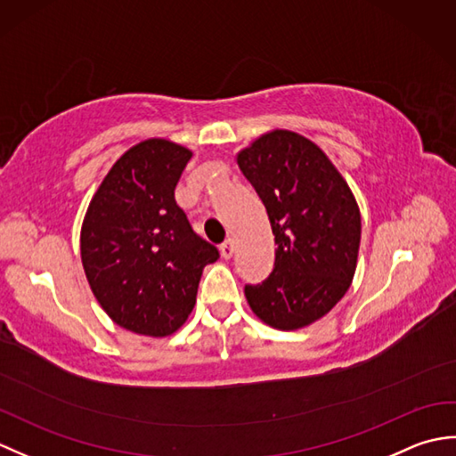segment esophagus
<instances>
[{
  "label": "esophagus",
  "instance_id": "obj_1",
  "mask_svg": "<svg viewBox=\"0 0 456 456\" xmlns=\"http://www.w3.org/2000/svg\"><path fill=\"white\" fill-rule=\"evenodd\" d=\"M233 253H235V240L233 239H227L225 243L221 245V256L229 260L231 256H233Z\"/></svg>",
  "mask_w": 456,
  "mask_h": 456
}]
</instances>
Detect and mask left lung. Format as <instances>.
Returning a JSON list of instances; mask_svg holds the SVG:
<instances>
[{
	"label": "left lung",
	"instance_id": "8db88e82",
	"mask_svg": "<svg viewBox=\"0 0 456 456\" xmlns=\"http://www.w3.org/2000/svg\"><path fill=\"white\" fill-rule=\"evenodd\" d=\"M243 176L263 200L274 233V270L245 286L253 314L280 331L315 323L351 288L361 211L346 180L304 134L274 129L237 154Z\"/></svg>",
	"mask_w": 456,
	"mask_h": 456
}]
</instances>
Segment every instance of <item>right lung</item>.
<instances>
[{
  "instance_id": "right-lung-1",
  "label": "right lung",
  "mask_w": 456,
  "mask_h": 456,
  "mask_svg": "<svg viewBox=\"0 0 456 456\" xmlns=\"http://www.w3.org/2000/svg\"><path fill=\"white\" fill-rule=\"evenodd\" d=\"M190 159V149L167 139L137 142L105 174L86 211V278L103 312L127 331L167 337L180 329L203 268L219 258L174 200Z\"/></svg>"
}]
</instances>
